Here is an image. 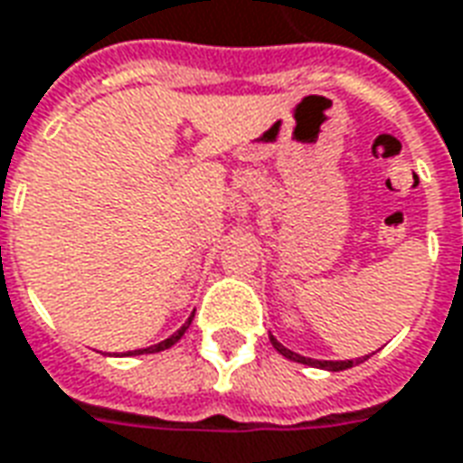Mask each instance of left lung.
Listing matches in <instances>:
<instances>
[{"label": "left lung", "instance_id": "8db88e82", "mask_svg": "<svg viewBox=\"0 0 463 463\" xmlns=\"http://www.w3.org/2000/svg\"><path fill=\"white\" fill-rule=\"evenodd\" d=\"M270 342H272V347L278 349L280 352L282 357H288L292 359V362H302V364H310V367H320V369H330V372H342V369H349V367H354V364H359L362 359H347V362H322V359H310V357H300L298 352H292V349L288 347H282L280 342L275 340L270 335ZM367 359V357H364Z\"/></svg>", "mask_w": 463, "mask_h": 463}]
</instances>
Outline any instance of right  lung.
Returning <instances> with one entry per match:
<instances>
[{
    "label": "right lung",
    "mask_w": 463,
    "mask_h": 463,
    "mask_svg": "<svg viewBox=\"0 0 463 463\" xmlns=\"http://www.w3.org/2000/svg\"><path fill=\"white\" fill-rule=\"evenodd\" d=\"M191 322H193V317H188V322H185V325H183L181 330L175 332V335H171V337H168V340L158 342V345H153V347H146V349H133V352H128V354H151V352H161V349L173 347V345H175V342L181 340L183 335H185V330H188V327H191Z\"/></svg>",
    "instance_id": "right-lung-1"
}]
</instances>
